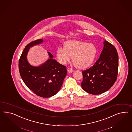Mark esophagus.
<instances>
[{"label": "esophagus", "instance_id": "obj_1", "mask_svg": "<svg viewBox=\"0 0 132 132\" xmlns=\"http://www.w3.org/2000/svg\"><path fill=\"white\" fill-rule=\"evenodd\" d=\"M67 71H68V73H71V72H72V70L71 69V68H68L67 69Z\"/></svg>", "mask_w": 132, "mask_h": 132}]
</instances>
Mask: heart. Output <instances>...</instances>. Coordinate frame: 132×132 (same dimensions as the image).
I'll use <instances>...</instances> for the list:
<instances>
[{
  "mask_svg": "<svg viewBox=\"0 0 132 132\" xmlns=\"http://www.w3.org/2000/svg\"><path fill=\"white\" fill-rule=\"evenodd\" d=\"M97 54L96 46L92 43L77 40L68 41L64 47H60L56 52V56L61 64H65L71 61L80 69L90 67L96 60Z\"/></svg>",
  "mask_w": 132,
  "mask_h": 132,
  "instance_id": "1",
  "label": "heart"
}]
</instances>
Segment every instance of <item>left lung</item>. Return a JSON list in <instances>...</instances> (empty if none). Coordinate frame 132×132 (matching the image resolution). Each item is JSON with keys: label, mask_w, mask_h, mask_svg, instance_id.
Masks as SVG:
<instances>
[{"label": "left lung", "mask_w": 132, "mask_h": 132, "mask_svg": "<svg viewBox=\"0 0 132 132\" xmlns=\"http://www.w3.org/2000/svg\"><path fill=\"white\" fill-rule=\"evenodd\" d=\"M100 58L92 67L82 71V88L92 95L107 91L113 85L117 77L118 55L116 48L106 40Z\"/></svg>", "instance_id": "left-lung-1"}]
</instances>
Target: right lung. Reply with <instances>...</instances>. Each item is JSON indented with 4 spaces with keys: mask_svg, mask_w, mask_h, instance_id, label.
<instances>
[{
    "mask_svg": "<svg viewBox=\"0 0 132 132\" xmlns=\"http://www.w3.org/2000/svg\"><path fill=\"white\" fill-rule=\"evenodd\" d=\"M43 42V39H38L25 46L19 60V68L22 80L29 89L38 96L50 97L61 89L67 70L48 52V59L39 66H34L29 63L27 56L30 48Z\"/></svg>",
    "mask_w": 132,
    "mask_h": 132,
    "instance_id": "1",
    "label": "right lung"
}]
</instances>
